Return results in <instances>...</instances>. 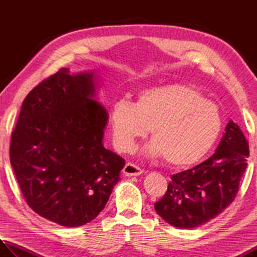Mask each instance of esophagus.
I'll return each mask as SVG.
<instances>
[{"label": "esophagus", "instance_id": "esophagus-1", "mask_svg": "<svg viewBox=\"0 0 257 257\" xmlns=\"http://www.w3.org/2000/svg\"><path fill=\"white\" fill-rule=\"evenodd\" d=\"M122 172L124 176L127 177H137V176H140V174H143L144 170L143 169H140L138 166L134 165L132 162H127L125 163Z\"/></svg>", "mask_w": 257, "mask_h": 257}]
</instances>
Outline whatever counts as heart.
I'll list each match as a JSON object with an SVG mask.
<instances>
[{"instance_id": "b5f03b06", "label": "heart", "mask_w": 257, "mask_h": 257, "mask_svg": "<svg viewBox=\"0 0 257 257\" xmlns=\"http://www.w3.org/2000/svg\"><path fill=\"white\" fill-rule=\"evenodd\" d=\"M112 139L117 148L132 150L151 128L147 152L163 157L168 165L191 166L200 161L219 138L223 119L216 103L193 87L166 84L140 91L136 102L116 101L110 110Z\"/></svg>"}]
</instances>
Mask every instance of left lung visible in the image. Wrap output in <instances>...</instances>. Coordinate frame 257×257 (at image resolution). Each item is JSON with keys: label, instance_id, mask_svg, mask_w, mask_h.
<instances>
[{"label": "left lung", "instance_id": "left-lung-1", "mask_svg": "<svg viewBox=\"0 0 257 257\" xmlns=\"http://www.w3.org/2000/svg\"><path fill=\"white\" fill-rule=\"evenodd\" d=\"M248 156L247 140L231 120L214 155L192 169L171 176L167 192L155 203L156 212L176 227L205 224L235 199Z\"/></svg>", "mask_w": 257, "mask_h": 257}]
</instances>
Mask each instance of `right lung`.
<instances>
[{
  "mask_svg": "<svg viewBox=\"0 0 257 257\" xmlns=\"http://www.w3.org/2000/svg\"><path fill=\"white\" fill-rule=\"evenodd\" d=\"M94 73L68 68L41 81L22 103L10 160L33 211L59 225L81 226L103 210L124 159L102 145L108 112Z\"/></svg>",
  "mask_w": 257,
  "mask_h": 257,
  "instance_id": "right-lung-1",
  "label": "right lung"
}]
</instances>
